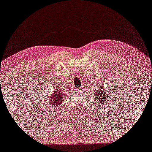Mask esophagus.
<instances>
[{
	"label": "esophagus",
	"mask_w": 152,
	"mask_h": 152,
	"mask_svg": "<svg viewBox=\"0 0 152 152\" xmlns=\"http://www.w3.org/2000/svg\"><path fill=\"white\" fill-rule=\"evenodd\" d=\"M83 88H84V86H82V87H81L80 89H83Z\"/></svg>",
	"instance_id": "34e87169"
}]
</instances>
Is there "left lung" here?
<instances>
[{
    "mask_svg": "<svg viewBox=\"0 0 152 152\" xmlns=\"http://www.w3.org/2000/svg\"><path fill=\"white\" fill-rule=\"evenodd\" d=\"M96 85V89H94L96 90L94 96H93L95 97L94 98L97 99V102L98 103H100L101 104L107 102L108 100V98L109 96L108 95V93L106 92V89L104 88V86H103L102 84L101 85L99 83H98V85Z\"/></svg>",
    "mask_w": 152,
    "mask_h": 152,
    "instance_id": "obj_1",
    "label": "left lung"
}]
</instances>
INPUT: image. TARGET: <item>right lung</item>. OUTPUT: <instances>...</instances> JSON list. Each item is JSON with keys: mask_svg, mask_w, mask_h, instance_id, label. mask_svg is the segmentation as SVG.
Returning a JSON list of instances; mask_svg holds the SVG:
<instances>
[{"mask_svg": "<svg viewBox=\"0 0 152 152\" xmlns=\"http://www.w3.org/2000/svg\"><path fill=\"white\" fill-rule=\"evenodd\" d=\"M63 96L64 95L61 92V90L58 89V88H57V89H55L53 96H50L51 98L49 100L48 105H51L50 106H57L60 105L63 101Z\"/></svg>", "mask_w": 152, "mask_h": 152, "instance_id": "1", "label": "right lung"}]
</instances>
